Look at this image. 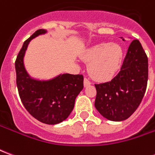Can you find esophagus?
<instances>
[{
  "instance_id": "1",
  "label": "esophagus",
  "mask_w": 155,
  "mask_h": 155,
  "mask_svg": "<svg viewBox=\"0 0 155 155\" xmlns=\"http://www.w3.org/2000/svg\"><path fill=\"white\" fill-rule=\"evenodd\" d=\"M91 82L89 80H88L87 78H84V87H87V86H89V85H91Z\"/></svg>"
}]
</instances>
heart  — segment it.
I'll use <instances>...</instances> for the list:
<instances>
[{"mask_svg": "<svg viewBox=\"0 0 155 155\" xmlns=\"http://www.w3.org/2000/svg\"><path fill=\"white\" fill-rule=\"evenodd\" d=\"M124 57L123 48L118 44L100 43L89 48L83 59L90 62L88 72L94 81H107L120 70Z\"/></svg>", "mask_w": 155, "mask_h": 155, "instance_id": "b5f03b06", "label": "heart"}]
</instances>
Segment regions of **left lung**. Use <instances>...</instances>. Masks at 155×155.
Segmentation results:
<instances>
[{
  "mask_svg": "<svg viewBox=\"0 0 155 155\" xmlns=\"http://www.w3.org/2000/svg\"><path fill=\"white\" fill-rule=\"evenodd\" d=\"M147 81L148 57L140 41L134 40L116 76L109 82L94 84L96 89L94 106L108 120H126L141 103L146 91Z\"/></svg>",
  "mask_w": 155,
  "mask_h": 155,
  "instance_id": "obj_1",
  "label": "left lung"
}]
</instances>
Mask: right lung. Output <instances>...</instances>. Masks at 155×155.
I'll use <instances>...</instances> for the list:
<instances>
[{
	"mask_svg": "<svg viewBox=\"0 0 155 155\" xmlns=\"http://www.w3.org/2000/svg\"><path fill=\"white\" fill-rule=\"evenodd\" d=\"M46 33L40 29L24 42L15 62L16 85L26 110L35 119L47 124H56L70 115L74 101L84 87L82 74H60L49 81L32 79L24 66V55L30 41Z\"/></svg>",
	"mask_w": 155,
	"mask_h": 155,
	"instance_id": "right-lung-1",
	"label": "right lung"
}]
</instances>
